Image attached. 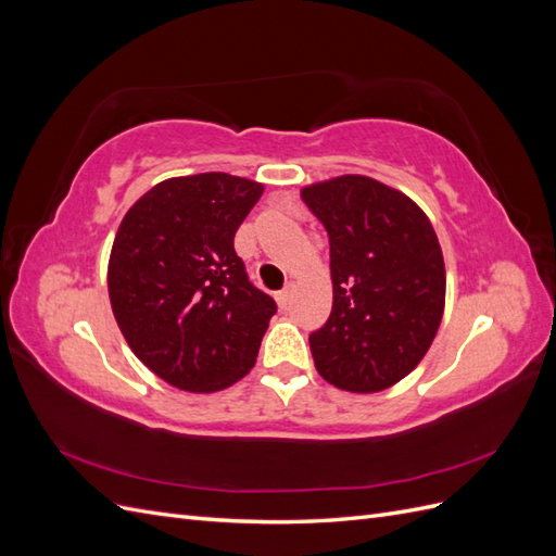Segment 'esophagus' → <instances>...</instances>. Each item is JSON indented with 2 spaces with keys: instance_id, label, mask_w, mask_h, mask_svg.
I'll return each mask as SVG.
<instances>
[{
  "instance_id": "34e87169",
  "label": "esophagus",
  "mask_w": 556,
  "mask_h": 556,
  "mask_svg": "<svg viewBox=\"0 0 556 556\" xmlns=\"http://www.w3.org/2000/svg\"><path fill=\"white\" fill-rule=\"evenodd\" d=\"M292 299H294V282H290L288 288L280 290V292L276 294V301H278L280 311H288V308H290V304H292Z\"/></svg>"
}]
</instances>
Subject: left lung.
Instances as JSON below:
<instances>
[{
  "label": "left lung",
  "instance_id": "left-lung-1",
  "mask_svg": "<svg viewBox=\"0 0 556 556\" xmlns=\"http://www.w3.org/2000/svg\"><path fill=\"white\" fill-rule=\"evenodd\" d=\"M329 233L333 304L311 333L317 374L376 394L425 359L445 311V262L427 213L396 188L345 174L301 188Z\"/></svg>",
  "mask_w": 556,
  "mask_h": 556
}]
</instances>
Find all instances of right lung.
Listing matches in <instances>:
<instances>
[{
    "instance_id": "add662e5",
    "label": "right lung",
    "mask_w": 556,
    "mask_h": 556,
    "mask_svg": "<svg viewBox=\"0 0 556 556\" xmlns=\"http://www.w3.org/2000/svg\"><path fill=\"white\" fill-rule=\"evenodd\" d=\"M264 185L176 176L134 201L113 239L109 299L127 345L182 392L213 394L255 366L276 301L252 288L233 233Z\"/></svg>"
}]
</instances>
